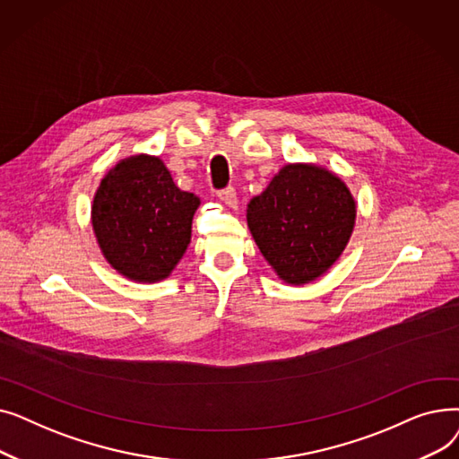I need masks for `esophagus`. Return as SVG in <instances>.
<instances>
[{
	"mask_svg": "<svg viewBox=\"0 0 459 459\" xmlns=\"http://www.w3.org/2000/svg\"><path fill=\"white\" fill-rule=\"evenodd\" d=\"M217 197H220V201H223V203L229 204V206H236V203H238V199H236V189H234V187L220 189V191H217Z\"/></svg>",
	"mask_w": 459,
	"mask_h": 459,
	"instance_id": "34e87169",
	"label": "esophagus"
}]
</instances>
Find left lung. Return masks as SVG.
I'll use <instances>...</instances> for the list:
<instances>
[{
    "label": "left lung",
    "mask_w": 459,
    "mask_h": 459,
    "mask_svg": "<svg viewBox=\"0 0 459 459\" xmlns=\"http://www.w3.org/2000/svg\"><path fill=\"white\" fill-rule=\"evenodd\" d=\"M355 223L346 184L316 165H286L247 204V225L277 275L305 284L344 251Z\"/></svg>",
    "instance_id": "left-lung-1"
}]
</instances>
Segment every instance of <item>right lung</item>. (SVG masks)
<instances>
[{
    "label": "right lung",
    "instance_id": "right-lung-1",
    "mask_svg": "<svg viewBox=\"0 0 459 459\" xmlns=\"http://www.w3.org/2000/svg\"><path fill=\"white\" fill-rule=\"evenodd\" d=\"M201 204L173 182L160 158L132 156L100 182L92 229L111 266L139 282L165 279L186 253Z\"/></svg>",
    "mask_w": 459,
    "mask_h": 459
}]
</instances>
